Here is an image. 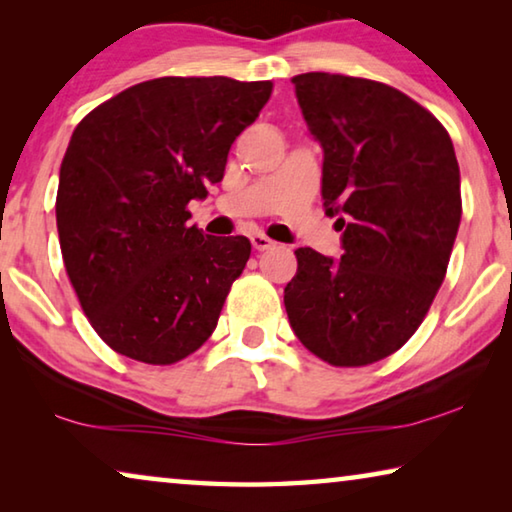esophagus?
<instances>
[{
    "mask_svg": "<svg viewBox=\"0 0 512 512\" xmlns=\"http://www.w3.org/2000/svg\"><path fill=\"white\" fill-rule=\"evenodd\" d=\"M250 244H253L255 250H268V248H273L275 241L262 235V232H255V235H250Z\"/></svg>",
    "mask_w": 512,
    "mask_h": 512,
    "instance_id": "esophagus-1",
    "label": "esophagus"
}]
</instances>
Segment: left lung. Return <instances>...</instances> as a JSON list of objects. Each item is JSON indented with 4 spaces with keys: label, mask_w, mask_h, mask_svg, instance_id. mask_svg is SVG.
<instances>
[{
    "label": "left lung",
    "mask_w": 512,
    "mask_h": 512,
    "mask_svg": "<svg viewBox=\"0 0 512 512\" xmlns=\"http://www.w3.org/2000/svg\"><path fill=\"white\" fill-rule=\"evenodd\" d=\"M323 146V205L341 259L298 248L284 287L291 329L332 366H366L411 339L445 280L461 223V171L443 124L391 85L293 76Z\"/></svg>",
    "instance_id": "1"
}]
</instances>
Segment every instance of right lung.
<instances>
[{"instance_id": "right-lung-1", "label": "right lung", "mask_w": 512, "mask_h": 512, "mask_svg": "<svg viewBox=\"0 0 512 512\" xmlns=\"http://www.w3.org/2000/svg\"><path fill=\"white\" fill-rule=\"evenodd\" d=\"M271 81L164 76L101 103L60 164L56 223L69 282L112 350L169 366L210 339L250 257L246 237L189 225Z\"/></svg>"}]
</instances>
